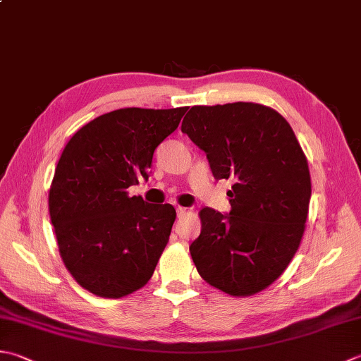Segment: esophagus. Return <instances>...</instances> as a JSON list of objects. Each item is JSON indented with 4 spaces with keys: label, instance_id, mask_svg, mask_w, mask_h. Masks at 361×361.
<instances>
[{
    "label": "esophagus",
    "instance_id": "obj_1",
    "mask_svg": "<svg viewBox=\"0 0 361 361\" xmlns=\"http://www.w3.org/2000/svg\"><path fill=\"white\" fill-rule=\"evenodd\" d=\"M186 208H183V207H176V216L178 217H181V216H185L186 214Z\"/></svg>",
    "mask_w": 361,
    "mask_h": 361
}]
</instances>
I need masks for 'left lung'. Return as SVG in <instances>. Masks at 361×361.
Wrapping results in <instances>:
<instances>
[{
  "instance_id": "1",
  "label": "left lung",
  "mask_w": 361,
  "mask_h": 361,
  "mask_svg": "<svg viewBox=\"0 0 361 361\" xmlns=\"http://www.w3.org/2000/svg\"><path fill=\"white\" fill-rule=\"evenodd\" d=\"M181 131L207 153L216 180H233L230 214L200 211L189 245L200 277L230 295L277 280L305 231L312 180L298 137L277 111L258 103L192 106Z\"/></svg>"
}]
</instances>
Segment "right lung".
<instances>
[{
	"mask_svg": "<svg viewBox=\"0 0 361 361\" xmlns=\"http://www.w3.org/2000/svg\"><path fill=\"white\" fill-rule=\"evenodd\" d=\"M188 108H123L84 125L68 140L49 188V217L72 277L98 298L147 285L169 243L172 204L130 195L148 178L153 152Z\"/></svg>",
	"mask_w": 361,
	"mask_h": 361,
	"instance_id": "add662e5",
	"label": "right lung"
}]
</instances>
